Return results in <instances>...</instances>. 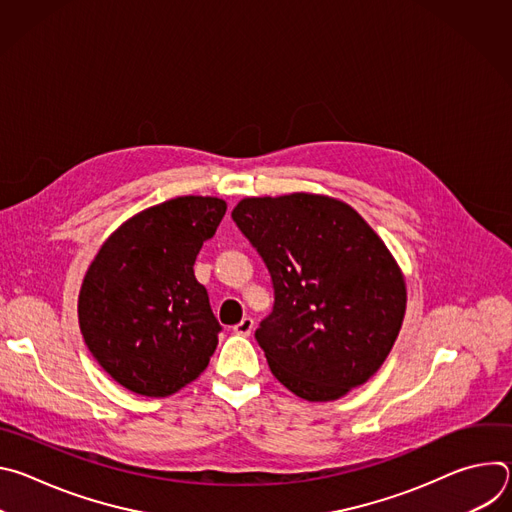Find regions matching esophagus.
<instances>
[{
  "mask_svg": "<svg viewBox=\"0 0 512 512\" xmlns=\"http://www.w3.org/2000/svg\"><path fill=\"white\" fill-rule=\"evenodd\" d=\"M253 326H255V320L249 318V316H245V318L233 328V332L239 334V336H249V334L253 332Z\"/></svg>",
  "mask_w": 512,
  "mask_h": 512,
  "instance_id": "obj_1",
  "label": "esophagus"
}]
</instances>
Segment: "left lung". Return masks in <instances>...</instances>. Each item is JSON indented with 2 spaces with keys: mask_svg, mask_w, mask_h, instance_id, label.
<instances>
[{
  "mask_svg": "<svg viewBox=\"0 0 512 512\" xmlns=\"http://www.w3.org/2000/svg\"><path fill=\"white\" fill-rule=\"evenodd\" d=\"M233 221L265 261L275 304L255 338L275 379L306 401L367 383L403 324V273L346 202L308 192L243 198Z\"/></svg>",
  "mask_w": 512,
  "mask_h": 512,
  "instance_id": "left-lung-1",
  "label": "left lung"
}]
</instances>
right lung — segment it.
<instances>
[{"label":"right lung","mask_w":512,"mask_h":512,"mask_svg":"<svg viewBox=\"0 0 512 512\" xmlns=\"http://www.w3.org/2000/svg\"><path fill=\"white\" fill-rule=\"evenodd\" d=\"M227 212L214 196H178L125 221L99 249L79 294L91 354L131 393L168 397L210 362L221 324L194 261Z\"/></svg>","instance_id":"right-lung-1"}]
</instances>
